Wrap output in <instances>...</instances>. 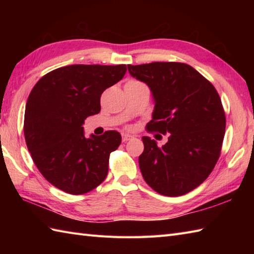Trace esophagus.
Masks as SVG:
<instances>
[{
    "label": "esophagus",
    "instance_id": "34e87169",
    "mask_svg": "<svg viewBox=\"0 0 254 254\" xmlns=\"http://www.w3.org/2000/svg\"><path fill=\"white\" fill-rule=\"evenodd\" d=\"M132 138V136L130 135V134H122V142H127V141H130V139Z\"/></svg>",
    "mask_w": 254,
    "mask_h": 254
}]
</instances>
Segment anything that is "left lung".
Returning <instances> with one entry per match:
<instances>
[{"mask_svg": "<svg viewBox=\"0 0 254 254\" xmlns=\"http://www.w3.org/2000/svg\"><path fill=\"white\" fill-rule=\"evenodd\" d=\"M127 69L152 91L155 106L147 130L170 134L163 146L142 137V176L159 194L183 195L201 185L217 163L226 127L222 100L214 86L185 63L128 64Z\"/></svg>", "mask_w": 254, "mask_h": 254, "instance_id": "obj_1", "label": "left lung"}]
</instances>
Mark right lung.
Returning <instances> with one entry per match:
<instances>
[{"label": "right lung", "instance_id": "obj_1", "mask_svg": "<svg viewBox=\"0 0 254 254\" xmlns=\"http://www.w3.org/2000/svg\"><path fill=\"white\" fill-rule=\"evenodd\" d=\"M126 72V64H74L46 74L30 91L24 120L27 148L56 188L78 195L106 179L110 153L121 144L120 133L85 137L83 124L99 113L101 94Z\"/></svg>", "mask_w": 254, "mask_h": 254}]
</instances>
